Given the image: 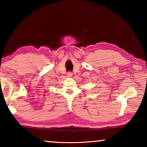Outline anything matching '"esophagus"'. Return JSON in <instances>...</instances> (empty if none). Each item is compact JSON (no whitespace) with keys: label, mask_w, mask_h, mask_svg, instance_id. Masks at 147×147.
I'll list each match as a JSON object with an SVG mask.
<instances>
[{"label":"esophagus","mask_w":147,"mask_h":147,"mask_svg":"<svg viewBox=\"0 0 147 147\" xmlns=\"http://www.w3.org/2000/svg\"><path fill=\"white\" fill-rule=\"evenodd\" d=\"M72 75H73V73H71V72H68L67 73V76L68 77H71V76H72Z\"/></svg>","instance_id":"esophagus-1"}]
</instances>
